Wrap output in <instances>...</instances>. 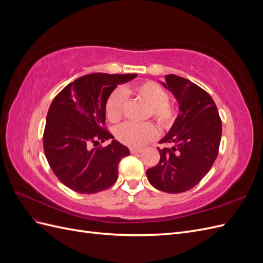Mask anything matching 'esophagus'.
Returning a JSON list of instances; mask_svg holds the SVG:
<instances>
[{"label":"esophagus","mask_w":263,"mask_h":263,"mask_svg":"<svg viewBox=\"0 0 263 263\" xmlns=\"http://www.w3.org/2000/svg\"><path fill=\"white\" fill-rule=\"evenodd\" d=\"M129 150H130L132 154H138V153H141V151H142L140 148H130Z\"/></svg>","instance_id":"esophagus-1"}]
</instances>
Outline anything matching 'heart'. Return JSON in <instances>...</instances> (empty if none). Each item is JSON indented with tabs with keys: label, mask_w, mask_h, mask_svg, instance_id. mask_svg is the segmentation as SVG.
I'll list each match as a JSON object with an SVG mask.
<instances>
[{
	"label": "heart",
	"mask_w": 263,
	"mask_h": 263,
	"mask_svg": "<svg viewBox=\"0 0 263 263\" xmlns=\"http://www.w3.org/2000/svg\"><path fill=\"white\" fill-rule=\"evenodd\" d=\"M128 93L146 103L149 106L148 115L153 117L162 129L170 130L177 124L178 106L169 101V93L163 86L150 80L135 84L123 91L116 90L109 95L105 103V113L110 122L116 123L122 119L126 105L125 94ZM115 136L126 146L141 147L157 136V128L151 123L127 122L117 127Z\"/></svg>",
	"instance_id": "heart-1"
}]
</instances>
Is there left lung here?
Returning a JSON list of instances; mask_svg holds the SVG:
<instances>
[{
	"mask_svg": "<svg viewBox=\"0 0 263 263\" xmlns=\"http://www.w3.org/2000/svg\"><path fill=\"white\" fill-rule=\"evenodd\" d=\"M163 85L180 104L177 124L160 144V161L147 170L151 185L166 193H182L194 187L211 170L218 155L221 119L215 102L202 87L174 74Z\"/></svg>",
	"mask_w": 263,
	"mask_h": 263,
	"instance_id": "1",
	"label": "left lung"
}]
</instances>
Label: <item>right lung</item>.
I'll list each match as a JSON object with an SVG mask.
<instances>
[{
  "instance_id": "obj_1",
  "label": "right lung",
  "mask_w": 263,
  "mask_h": 263,
  "mask_svg": "<svg viewBox=\"0 0 263 263\" xmlns=\"http://www.w3.org/2000/svg\"><path fill=\"white\" fill-rule=\"evenodd\" d=\"M137 74L92 73L77 79L53 99L43 136L45 156L63 184L81 194H93L112 186L118 163L130 153L112 140L105 126V103L117 84Z\"/></svg>"
}]
</instances>
